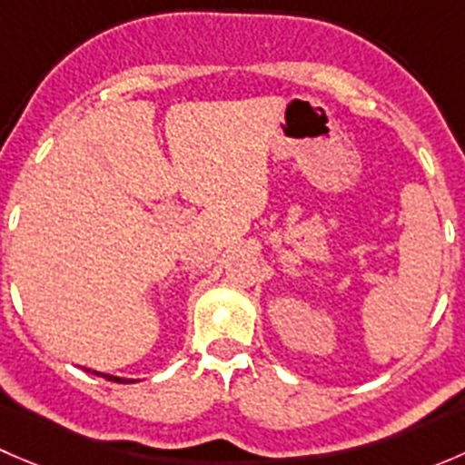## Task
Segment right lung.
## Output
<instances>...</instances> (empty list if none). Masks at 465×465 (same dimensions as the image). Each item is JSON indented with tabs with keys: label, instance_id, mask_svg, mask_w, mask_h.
Returning <instances> with one entry per match:
<instances>
[{
	"label": "right lung",
	"instance_id": "obj_1",
	"mask_svg": "<svg viewBox=\"0 0 465 465\" xmlns=\"http://www.w3.org/2000/svg\"><path fill=\"white\" fill-rule=\"evenodd\" d=\"M89 371V369H87ZM96 373V376H101V378H105V380H112V382H133V380H124V378H116V376H107V373H98V371H94Z\"/></svg>",
	"mask_w": 465,
	"mask_h": 465
}]
</instances>
